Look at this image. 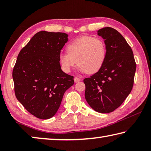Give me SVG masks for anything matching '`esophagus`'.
<instances>
[{"mask_svg":"<svg viewBox=\"0 0 151 151\" xmlns=\"http://www.w3.org/2000/svg\"><path fill=\"white\" fill-rule=\"evenodd\" d=\"M81 79L80 78H78V77H75L74 78V81H75V83H77V82L81 81Z\"/></svg>","mask_w":151,"mask_h":151,"instance_id":"esophagus-1","label":"esophagus"}]
</instances>
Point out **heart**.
Masks as SVG:
<instances>
[{
  "label": "heart",
  "mask_w": 151,
  "mask_h": 151,
  "mask_svg": "<svg viewBox=\"0 0 151 151\" xmlns=\"http://www.w3.org/2000/svg\"><path fill=\"white\" fill-rule=\"evenodd\" d=\"M68 53L60 52L58 60L62 69L69 73L79 65L81 73L92 75L103 66L106 57V46L104 40L89 36H83L73 40L66 47Z\"/></svg>",
  "instance_id": "1"
}]
</instances>
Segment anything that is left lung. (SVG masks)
I'll use <instances>...</instances> for the list:
<instances>
[{
    "instance_id": "left-lung-1",
    "label": "left lung",
    "mask_w": 151,
    "mask_h": 151,
    "mask_svg": "<svg viewBox=\"0 0 151 151\" xmlns=\"http://www.w3.org/2000/svg\"><path fill=\"white\" fill-rule=\"evenodd\" d=\"M97 35L104 40L106 57L98 72L84 79L85 96L94 111L109 113L121 106L131 92L136 63L131 47L116 30L104 27Z\"/></svg>"
}]
</instances>
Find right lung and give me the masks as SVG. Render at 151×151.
Masks as SVG:
<instances>
[{"label": "right lung", "mask_w": 151, "mask_h": 151, "mask_svg": "<svg viewBox=\"0 0 151 151\" xmlns=\"http://www.w3.org/2000/svg\"><path fill=\"white\" fill-rule=\"evenodd\" d=\"M64 32L40 31L20 51L12 71L15 95L32 115L48 119L57 113L73 76L61 69L58 56L68 42Z\"/></svg>", "instance_id": "right-lung-1"}]
</instances>
